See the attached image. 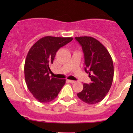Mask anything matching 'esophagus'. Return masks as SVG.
<instances>
[{"instance_id": "1", "label": "esophagus", "mask_w": 133, "mask_h": 133, "mask_svg": "<svg viewBox=\"0 0 133 133\" xmlns=\"http://www.w3.org/2000/svg\"><path fill=\"white\" fill-rule=\"evenodd\" d=\"M68 81L69 82L71 83V84H74V83H75V80H69Z\"/></svg>"}]
</instances>
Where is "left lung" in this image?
<instances>
[{"label": "left lung", "instance_id": "left-lung-1", "mask_svg": "<svg viewBox=\"0 0 133 133\" xmlns=\"http://www.w3.org/2000/svg\"><path fill=\"white\" fill-rule=\"evenodd\" d=\"M84 55L85 71L91 82L83 84V90L77 94L81 100L89 104L101 102L108 93L114 76L112 58L103 44L91 37H75Z\"/></svg>", "mask_w": 133, "mask_h": 133}]
</instances>
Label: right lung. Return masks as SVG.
<instances>
[{
	"label": "right lung",
	"mask_w": 133,
	"mask_h": 133,
	"mask_svg": "<svg viewBox=\"0 0 133 133\" xmlns=\"http://www.w3.org/2000/svg\"><path fill=\"white\" fill-rule=\"evenodd\" d=\"M72 40V37L47 36L29 49L24 64L25 80L29 91L40 102L54 100L65 84V79L49 76V65L53 63L57 51Z\"/></svg>",
	"instance_id": "1"
}]
</instances>
